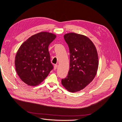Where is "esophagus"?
<instances>
[{
    "label": "esophagus",
    "instance_id": "obj_1",
    "mask_svg": "<svg viewBox=\"0 0 122 122\" xmlns=\"http://www.w3.org/2000/svg\"><path fill=\"white\" fill-rule=\"evenodd\" d=\"M57 67V65H54V70H56Z\"/></svg>",
    "mask_w": 122,
    "mask_h": 122
}]
</instances>
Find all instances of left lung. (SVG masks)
Here are the masks:
<instances>
[{
    "mask_svg": "<svg viewBox=\"0 0 122 122\" xmlns=\"http://www.w3.org/2000/svg\"><path fill=\"white\" fill-rule=\"evenodd\" d=\"M70 52V69L61 83L70 92L81 90L90 83L96 75L99 61L97 49L86 36L68 33L64 35Z\"/></svg>",
    "mask_w": 122,
    "mask_h": 122,
    "instance_id": "left-lung-1",
    "label": "left lung"
}]
</instances>
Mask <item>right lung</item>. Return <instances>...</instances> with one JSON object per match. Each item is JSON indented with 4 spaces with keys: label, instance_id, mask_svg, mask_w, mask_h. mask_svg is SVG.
I'll return each instance as SVG.
<instances>
[{
    "label": "right lung",
    "instance_id": "1",
    "mask_svg": "<svg viewBox=\"0 0 122 122\" xmlns=\"http://www.w3.org/2000/svg\"><path fill=\"white\" fill-rule=\"evenodd\" d=\"M56 35L48 32H39L30 36L18 49L15 60L17 74L30 86L41 83L53 69L48 50Z\"/></svg>",
    "mask_w": 122,
    "mask_h": 122
}]
</instances>
